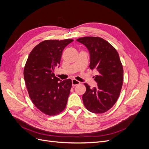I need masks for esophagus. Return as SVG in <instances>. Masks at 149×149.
Listing matches in <instances>:
<instances>
[{
  "label": "esophagus",
  "mask_w": 149,
  "mask_h": 149,
  "mask_svg": "<svg viewBox=\"0 0 149 149\" xmlns=\"http://www.w3.org/2000/svg\"><path fill=\"white\" fill-rule=\"evenodd\" d=\"M80 84V82L79 81L76 80V79H73L72 80V85L73 86H76L78 84Z\"/></svg>",
  "instance_id": "esophagus-1"
}]
</instances>
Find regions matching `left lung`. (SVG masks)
I'll list each match as a JSON object with an SVG mask.
<instances>
[{
	"instance_id": "1",
	"label": "left lung",
	"mask_w": 149,
	"mask_h": 149,
	"mask_svg": "<svg viewBox=\"0 0 149 149\" xmlns=\"http://www.w3.org/2000/svg\"><path fill=\"white\" fill-rule=\"evenodd\" d=\"M84 45L90 54L91 70L98 74L94 80L96 88H86L83 95V101L86 109L96 114L107 112L113 106L120 95L123 84V67L115 48L100 37H85L76 40Z\"/></svg>"
}]
</instances>
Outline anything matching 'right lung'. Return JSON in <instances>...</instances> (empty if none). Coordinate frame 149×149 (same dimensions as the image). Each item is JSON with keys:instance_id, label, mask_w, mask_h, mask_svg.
Listing matches in <instances>:
<instances>
[{"instance_id": "right-lung-1", "label": "right lung", "mask_w": 149, "mask_h": 149, "mask_svg": "<svg viewBox=\"0 0 149 149\" xmlns=\"http://www.w3.org/2000/svg\"><path fill=\"white\" fill-rule=\"evenodd\" d=\"M72 39L47 40L31 50L24 76L29 96L36 107L48 116H55L66 106L72 86L71 79L61 81L54 74L62 52Z\"/></svg>"}]
</instances>
